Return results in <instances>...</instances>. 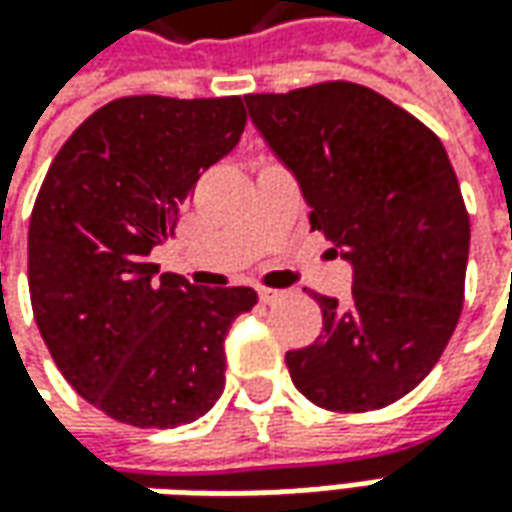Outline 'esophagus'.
Returning a JSON list of instances; mask_svg holds the SVG:
<instances>
[{
	"label": "esophagus",
	"instance_id": "1",
	"mask_svg": "<svg viewBox=\"0 0 512 512\" xmlns=\"http://www.w3.org/2000/svg\"><path fill=\"white\" fill-rule=\"evenodd\" d=\"M257 297H260V303H274V300H280V297H283V291L260 286V289H257Z\"/></svg>",
	"mask_w": 512,
	"mask_h": 512
}]
</instances>
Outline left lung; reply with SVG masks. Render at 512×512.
I'll use <instances>...</instances> for the list:
<instances>
[{
	"instance_id": "8db88e82",
	"label": "left lung",
	"mask_w": 512,
	"mask_h": 512,
	"mask_svg": "<svg viewBox=\"0 0 512 512\" xmlns=\"http://www.w3.org/2000/svg\"><path fill=\"white\" fill-rule=\"evenodd\" d=\"M246 107L311 206V229L354 266L351 300L314 294L323 331L286 354L303 397L377 411L431 374L462 314L470 218L442 141L354 81L249 93Z\"/></svg>"
}]
</instances>
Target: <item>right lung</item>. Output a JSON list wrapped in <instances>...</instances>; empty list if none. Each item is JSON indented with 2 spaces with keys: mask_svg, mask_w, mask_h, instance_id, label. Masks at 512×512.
Returning <instances> with one entry per match:
<instances>
[{
  "mask_svg": "<svg viewBox=\"0 0 512 512\" xmlns=\"http://www.w3.org/2000/svg\"><path fill=\"white\" fill-rule=\"evenodd\" d=\"M243 98L124 96L64 141L33 203L27 283L62 377L133 428H178L223 394V340L255 289L158 274L201 172L235 150Z\"/></svg>",
  "mask_w": 512,
  "mask_h": 512,
  "instance_id": "add662e5",
  "label": "right lung"
}]
</instances>
